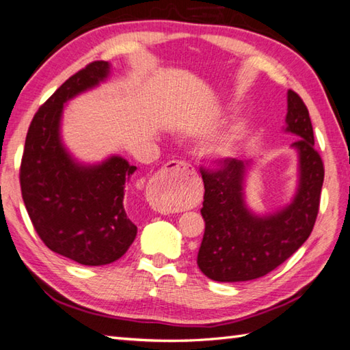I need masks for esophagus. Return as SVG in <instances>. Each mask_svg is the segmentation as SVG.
<instances>
[{
	"mask_svg": "<svg viewBox=\"0 0 350 350\" xmlns=\"http://www.w3.org/2000/svg\"><path fill=\"white\" fill-rule=\"evenodd\" d=\"M195 175L193 167L185 161H169L155 174L148 184L150 205L159 213L174 211L172 196L181 189L189 178Z\"/></svg>",
	"mask_w": 350,
	"mask_h": 350,
	"instance_id": "1",
	"label": "esophagus"
}]
</instances>
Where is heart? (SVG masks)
I'll return each instance as SVG.
<instances>
[{"label":"heart","instance_id":"obj_1","mask_svg":"<svg viewBox=\"0 0 350 350\" xmlns=\"http://www.w3.org/2000/svg\"><path fill=\"white\" fill-rule=\"evenodd\" d=\"M245 136V126L244 124H235L229 133L224 136L219 144L213 146V155L217 159H230L235 157L239 151V144Z\"/></svg>","mask_w":350,"mask_h":350}]
</instances>
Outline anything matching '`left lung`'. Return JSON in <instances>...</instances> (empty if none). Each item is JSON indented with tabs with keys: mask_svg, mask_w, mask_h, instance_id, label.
Returning <instances> with one entry per match:
<instances>
[{
	"mask_svg": "<svg viewBox=\"0 0 350 350\" xmlns=\"http://www.w3.org/2000/svg\"><path fill=\"white\" fill-rule=\"evenodd\" d=\"M286 133L298 136V185L291 204L271 214H256L245 204L244 187L253 160L224 159L221 169H202L205 195L200 214L205 234L198 267L223 283L267 275L306 243L319 211L323 163L314 150L308 109L297 92L287 91Z\"/></svg>",
	"mask_w": 350,
	"mask_h": 350,
	"instance_id": "left-lung-1",
	"label": "left lung"
}]
</instances>
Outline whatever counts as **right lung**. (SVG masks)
Instances as JSON below:
<instances>
[{
	"label": "right lung",
	"instance_id": "right-lung-1",
	"mask_svg": "<svg viewBox=\"0 0 350 350\" xmlns=\"http://www.w3.org/2000/svg\"><path fill=\"white\" fill-rule=\"evenodd\" d=\"M109 73L107 61H94L53 92L29 124L19 174L23 204L46 247L88 267L118 260L137 234L124 205L136 166L120 155L81 163L61 139L64 105Z\"/></svg>",
	"mask_w": 350,
	"mask_h": 350
}]
</instances>
